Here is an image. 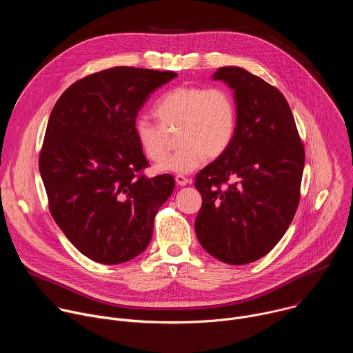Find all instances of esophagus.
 <instances>
[{"mask_svg": "<svg viewBox=\"0 0 353 353\" xmlns=\"http://www.w3.org/2000/svg\"><path fill=\"white\" fill-rule=\"evenodd\" d=\"M174 180H176V184L180 185V187H184V185H187L190 183V180L185 176H183V174H177L174 177Z\"/></svg>", "mask_w": 353, "mask_h": 353, "instance_id": "obj_1", "label": "esophagus"}]
</instances>
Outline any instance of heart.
<instances>
[{"label":"heart","mask_w":353,"mask_h":353,"mask_svg":"<svg viewBox=\"0 0 353 353\" xmlns=\"http://www.w3.org/2000/svg\"><path fill=\"white\" fill-rule=\"evenodd\" d=\"M159 124L146 117L134 123V132L143 154L162 161L170 149L168 132L177 130L180 148L158 165L159 172L187 174L207 158H219L232 145L237 131V109L233 96L222 88L177 86L165 93L155 106Z\"/></svg>","instance_id":"b5f03b06"}]
</instances>
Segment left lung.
Wrapping results in <instances>:
<instances>
[{"instance_id": "8db88e82", "label": "left lung", "mask_w": 353, "mask_h": 353, "mask_svg": "<svg viewBox=\"0 0 353 353\" xmlns=\"http://www.w3.org/2000/svg\"><path fill=\"white\" fill-rule=\"evenodd\" d=\"M212 79L233 90L237 131L226 152L196 174L203 205L195 233L212 257L243 265L268 254L288 230L299 205L305 149L276 88L239 67L218 68ZM226 181L232 184L222 189Z\"/></svg>"}]
</instances>
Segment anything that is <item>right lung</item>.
<instances>
[{
    "instance_id": "add662e5",
    "label": "right lung",
    "mask_w": 353,
    "mask_h": 353,
    "mask_svg": "<svg viewBox=\"0 0 353 353\" xmlns=\"http://www.w3.org/2000/svg\"><path fill=\"white\" fill-rule=\"evenodd\" d=\"M173 71L114 67L72 83L50 114L39 170L50 212L88 259L121 264L139 256L174 179L138 176L148 161L137 141L138 112Z\"/></svg>"
}]
</instances>
